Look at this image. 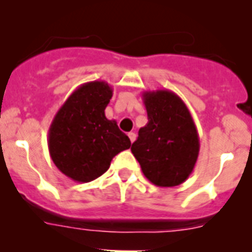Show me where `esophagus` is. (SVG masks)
I'll list each match as a JSON object with an SVG mask.
<instances>
[{
  "label": "esophagus",
  "mask_w": 252,
  "mask_h": 252,
  "mask_svg": "<svg viewBox=\"0 0 252 252\" xmlns=\"http://www.w3.org/2000/svg\"><path fill=\"white\" fill-rule=\"evenodd\" d=\"M128 137H130L131 142H133L135 140H136V133L135 132H128Z\"/></svg>",
  "instance_id": "1"
}]
</instances>
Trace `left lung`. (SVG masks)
<instances>
[{
	"label": "left lung",
	"mask_w": 252,
	"mask_h": 252,
	"mask_svg": "<svg viewBox=\"0 0 252 252\" xmlns=\"http://www.w3.org/2000/svg\"><path fill=\"white\" fill-rule=\"evenodd\" d=\"M142 99L149 122L131 146L151 183L175 187L188 179L199 154V137L188 107L168 90L145 91Z\"/></svg>",
	"instance_id": "8db88e82"
}]
</instances>
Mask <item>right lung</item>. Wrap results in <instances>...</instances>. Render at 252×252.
Masks as SVG:
<instances>
[{"label": "right lung", "instance_id": "1", "mask_svg": "<svg viewBox=\"0 0 252 252\" xmlns=\"http://www.w3.org/2000/svg\"><path fill=\"white\" fill-rule=\"evenodd\" d=\"M112 92V87L103 81L82 84L60 107L49 127L51 160L78 183L101 177L113 157L131 146L117 122L104 115Z\"/></svg>", "mask_w": 252, "mask_h": 252}]
</instances>
